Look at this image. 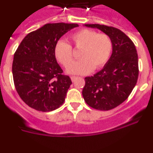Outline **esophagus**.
<instances>
[{
    "label": "esophagus",
    "instance_id": "1",
    "mask_svg": "<svg viewBox=\"0 0 153 153\" xmlns=\"http://www.w3.org/2000/svg\"><path fill=\"white\" fill-rule=\"evenodd\" d=\"M70 78H71V80H72L73 82H74V81L76 80V79L77 77H76V76H71Z\"/></svg>",
    "mask_w": 153,
    "mask_h": 153
}]
</instances>
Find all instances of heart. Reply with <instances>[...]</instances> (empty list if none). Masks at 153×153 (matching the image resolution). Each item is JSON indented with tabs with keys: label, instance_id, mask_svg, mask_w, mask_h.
<instances>
[{
	"label": "heart",
	"instance_id": "1",
	"mask_svg": "<svg viewBox=\"0 0 153 153\" xmlns=\"http://www.w3.org/2000/svg\"><path fill=\"white\" fill-rule=\"evenodd\" d=\"M70 45L63 40L56 43L54 47V56L57 61L67 67L74 60L72 47L79 51L80 60L72 63L67 69L71 74L83 75L93 70H98L109 60L113 43L106 33H98L90 29H81L70 36Z\"/></svg>",
	"mask_w": 153,
	"mask_h": 153
}]
</instances>
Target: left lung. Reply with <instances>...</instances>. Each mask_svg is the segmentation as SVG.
Here are the masks:
<instances>
[{
	"mask_svg": "<svg viewBox=\"0 0 153 153\" xmlns=\"http://www.w3.org/2000/svg\"><path fill=\"white\" fill-rule=\"evenodd\" d=\"M109 35L113 53L103 68L85 78L83 99L87 105L99 110H110L126 100L139 76L138 54L133 42L120 30L100 24H85Z\"/></svg>",
	"mask_w": 153,
	"mask_h": 153,
	"instance_id": "8db88e82",
	"label": "left lung"
}]
</instances>
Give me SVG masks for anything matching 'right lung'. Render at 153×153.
I'll return each instance as SVG.
<instances>
[{
    "label": "right lung",
    "mask_w": 153,
    "mask_h": 153,
    "mask_svg": "<svg viewBox=\"0 0 153 153\" xmlns=\"http://www.w3.org/2000/svg\"><path fill=\"white\" fill-rule=\"evenodd\" d=\"M77 24H47L28 33L13 55L12 73L18 95L30 107L50 112L64 102L72 82L56 62L54 47Z\"/></svg>",
    "instance_id": "right-lung-1"
}]
</instances>
